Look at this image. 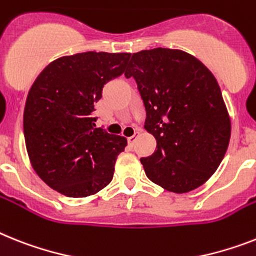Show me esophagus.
<instances>
[{"label": "esophagus", "mask_w": 256, "mask_h": 256, "mask_svg": "<svg viewBox=\"0 0 256 256\" xmlns=\"http://www.w3.org/2000/svg\"><path fill=\"white\" fill-rule=\"evenodd\" d=\"M138 134L139 132H135L134 135H132V136H130V138H128V144L132 146H134V143H135V140H136V136H138Z\"/></svg>", "instance_id": "34e87169"}]
</instances>
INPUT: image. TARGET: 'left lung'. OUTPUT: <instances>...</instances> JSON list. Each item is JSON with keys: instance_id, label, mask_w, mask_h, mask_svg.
<instances>
[{"instance_id": "left-lung-1", "label": "left lung", "mask_w": 256, "mask_h": 256, "mask_svg": "<svg viewBox=\"0 0 256 256\" xmlns=\"http://www.w3.org/2000/svg\"><path fill=\"white\" fill-rule=\"evenodd\" d=\"M124 76L136 82L144 128L158 142L140 158L146 176L177 194L202 186L224 158L232 132L214 74L186 52L154 48L134 53Z\"/></svg>"}]
</instances>
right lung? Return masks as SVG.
I'll list each match as a JSON object with an SVG mask.
<instances>
[{
    "instance_id": "add662e5",
    "label": "right lung",
    "mask_w": 256,
    "mask_h": 256,
    "mask_svg": "<svg viewBox=\"0 0 256 256\" xmlns=\"http://www.w3.org/2000/svg\"><path fill=\"white\" fill-rule=\"evenodd\" d=\"M130 53L64 56L42 70L26 100L23 130L36 174L60 194L95 195L110 184L128 139L96 128L102 87L124 74Z\"/></svg>"
}]
</instances>
